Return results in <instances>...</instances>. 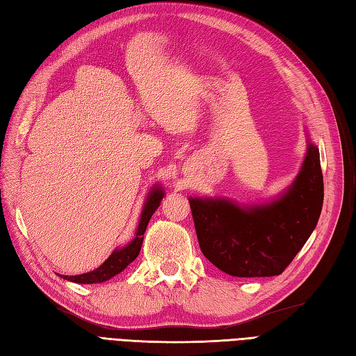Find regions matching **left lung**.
Listing matches in <instances>:
<instances>
[{
    "instance_id": "obj_1",
    "label": "left lung",
    "mask_w": 356,
    "mask_h": 356,
    "mask_svg": "<svg viewBox=\"0 0 356 356\" xmlns=\"http://www.w3.org/2000/svg\"><path fill=\"white\" fill-rule=\"evenodd\" d=\"M204 257L233 277L284 270L316 229L323 204L321 154L307 132V153L291 185L260 204L225 197H189Z\"/></svg>"
}]
</instances>
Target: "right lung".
<instances>
[{"instance_id": "add662e5", "label": "right lung", "mask_w": 356, "mask_h": 356, "mask_svg": "<svg viewBox=\"0 0 356 356\" xmlns=\"http://www.w3.org/2000/svg\"><path fill=\"white\" fill-rule=\"evenodd\" d=\"M163 197H165V191H163V188L159 185H153L152 189L149 191L147 197H145V202L140 215L138 225H136L134 239L127 245H124V247L115 248L111 252V256H109L99 268H96L95 270H90L87 273H81V275L69 277V275H60L58 273V277L72 282H76V284H96V282H104V281L111 280L113 277L117 275V273L124 270L136 257H138L143 239H144V232L147 229L150 218L154 213V211L159 207Z\"/></svg>"}]
</instances>
